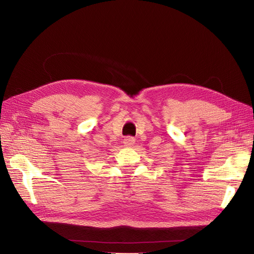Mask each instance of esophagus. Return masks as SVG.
Here are the masks:
<instances>
[{"label":"esophagus","mask_w":254,"mask_h":254,"mask_svg":"<svg viewBox=\"0 0 254 254\" xmlns=\"http://www.w3.org/2000/svg\"><path fill=\"white\" fill-rule=\"evenodd\" d=\"M123 143H124V145H126V146H132V145L135 143V139H134L133 136H127V137L124 138Z\"/></svg>","instance_id":"obj_1"}]
</instances>
